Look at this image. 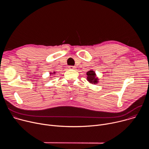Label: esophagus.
I'll return each instance as SVG.
<instances>
[{
  "mask_svg": "<svg viewBox=\"0 0 149 149\" xmlns=\"http://www.w3.org/2000/svg\"><path fill=\"white\" fill-rule=\"evenodd\" d=\"M69 68L71 69V70H75L76 68V67H74V66H70Z\"/></svg>",
  "mask_w": 149,
  "mask_h": 149,
  "instance_id": "esophagus-1",
  "label": "esophagus"
}]
</instances>
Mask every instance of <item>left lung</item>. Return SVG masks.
Returning a JSON list of instances; mask_svg holds the SVG:
<instances>
[{
    "label": "left lung",
    "instance_id": "obj_1",
    "mask_svg": "<svg viewBox=\"0 0 149 149\" xmlns=\"http://www.w3.org/2000/svg\"><path fill=\"white\" fill-rule=\"evenodd\" d=\"M87 80L93 84H96L98 83L99 79L97 77L95 72L94 70H90L87 72Z\"/></svg>",
    "mask_w": 149,
    "mask_h": 149
}]
</instances>
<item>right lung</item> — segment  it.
Returning a JSON list of instances; mask_svg holds the SVG:
<instances>
[{
    "label": "right lung",
    "mask_w": 149,
    "mask_h": 149,
    "mask_svg": "<svg viewBox=\"0 0 149 149\" xmlns=\"http://www.w3.org/2000/svg\"><path fill=\"white\" fill-rule=\"evenodd\" d=\"M56 74V72H55V71H54L53 72H49V74H50V76L51 75H54L55 74ZM51 78H52V77H51Z\"/></svg>",
    "instance_id": "obj_1"
}]
</instances>
